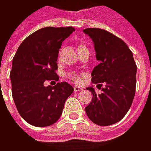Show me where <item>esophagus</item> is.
<instances>
[{"label":"esophagus","mask_w":151,"mask_h":151,"mask_svg":"<svg viewBox=\"0 0 151 151\" xmlns=\"http://www.w3.org/2000/svg\"><path fill=\"white\" fill-rule=\"evenodd\" d=\"M81 90H83L82 87H79V86H75L74 87V91L75 92H79V91H81Z\"/></svg>","instance_id":"esophagus-1"}]
</instances>
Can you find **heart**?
<instances>
[{
	"mask_svg": "<svg viewBox=\"0 0 151 151\" xmlns=\"http://www.w3.org/2000/svg\"><path fill=\"white\" fill-rule=\"evenodd\" d=\"M83 75L82 74H77V73H70L68 74V78L73 81L74 83H81L82 81Z\"/></svg>",
	"mask_w": 151,
	"mask_h": 151,
	"instance_id": "1",
	"label": "heart"
}]
</instances>
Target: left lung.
I'll list each match as a JSON object with an SVG mask.
<instances>
[{"label": "left lung", "instance_id": "8db88e82", "mask_svg": "<svg viewBox=\"0 0 151 151\" xmlns=\"http://www.w3.org/2000/svg\"><path fill=\"white\" fill-rule=\"evenodd\" d=\"M94 44L97 60L100 63L91 73L92 82L105 83L97 95L93 86L87 87L93 95L85 108L88 118L99 126L121 121L129 110L136 90L137 66L132 52L122 39L99 28L83 30Z\"/></svg>", "mask_w": 151, "mask_h": 151}]
</instances>
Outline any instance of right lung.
I'll return each instance as SVG.
<instances>
[{
  "mask_svg": "<svg viewBox=\"0 0 151 151\" xmlns=\"http://www.w3.org/2000/svg\"><path fill=\"white\" fill-rule=\"evenodd\" d=\"M73 27H45L29 35L12 58V93L19 115L35 127H47L61 116L64 103L74 88L67 82L54 87L46 81H58L57 59L62 42Z\"/></svg>",
  "mask_w": 151,
  "mask_h": 151,
  "instance_id": "1",
  "label": "right lung"
}]
</instances>
